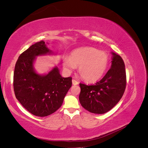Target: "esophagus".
Segmentation results:
<instances>
[{"label":"esophagus","instance_id":"1","mask_svg":"<svg viewBox=\"0 0 148 148\" xmlns=\"http://www.w3.org/2000/svg\"><path fill=\"white\" fill-rule=\"evenodd\" d=\"M72 83L73 85H77L78 84V82L75 79H72Z\"/></svg>","mask_w":148,"mask_h":148}]
</instances>
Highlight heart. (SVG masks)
Masks as SVG:
<instances>
[{"instance_id":"heart-1","label":"heart","mask_w":148,"mask_h":148,"mask_svg":"<svg viewBox=\"0 0 148 148\" xmlns=\"http://www.w3.org/2000/svg\"><path fill=\"white\" fill-rule=\"evenodd\" d=\"M107 53L98 49L86 47L76 49L70 57L65 56L62 60L64 69L71 72L78 66V73L86 82L93 83L101 79L109 65Z\"/></svg>"}]
</instances>
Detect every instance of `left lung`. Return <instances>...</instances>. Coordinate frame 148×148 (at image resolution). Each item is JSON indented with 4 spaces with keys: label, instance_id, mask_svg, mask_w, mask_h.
Instances as JSON below:
<instances>
[{
    "label": "left lung",
    "instance_id": "8db88e82",
    "mask_svg": "<svg viewBox=\"0 0 148 148\" xmlns=\"http://www.w3.org/2000/svg\"><path fill=\"white\" fill-rule=\"evenodd\" d=\"M111 53L110 69L99 82L89 86L79 83V102L91 113L102 114L111 110L122 98L126 88L124 62L117 53Z\"/></svg>",
    "mask_w": 148,
    "mask_h": 148
}]
</instances>
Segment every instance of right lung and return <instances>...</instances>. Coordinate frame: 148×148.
Segmentation results:
<instances>
[{"label":"right lung","instance_id":"obj_1","mask_svg":"<svg viewBox=\"0 0 148 148\" xmlns=\"http://www.w3.org/2000/svg\"><path fill=\"white\" fill-rule=\"evenodd\" d=\"M53 53L45 42L41 41L22 53L15 66L13 89L16 98L31 114L38 117H46L59 109L72 84V78L62 77L57 66L45 75L36 72V57Z\"/></svg>","mask_w":148,"mask_h":148}]
</instances>
